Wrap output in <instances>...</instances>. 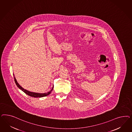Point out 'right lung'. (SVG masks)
I'll list each match as a JSON object with an SVG mask.
<instances>
[{"label": "right lung", "instance_id": "obj_1", "mask_svg": "<svg viewBox=\"0 0 132 132\" xmlns=\"http://www.w3.org/2000/svg\"><path fill=\"white\" fill-rule=\"evenodd\" d=\"M14 81L15 82V84H16V86L18 87V88H20L21 90H22L23 92H24L26 94H27V95H28V96H31V97H35V98H38V97H45V96H47L48 95H49L51 92H52L53 88H54V86L53 87V88H52V89L49 92H47V93H35V92H29L28 90L24 89L23 88H22L21 86H20V85L18 83L17 80H16L15 77H14Z\"/></svg>", "mask_w": 132, "mask_h": 132}]
</instances>
